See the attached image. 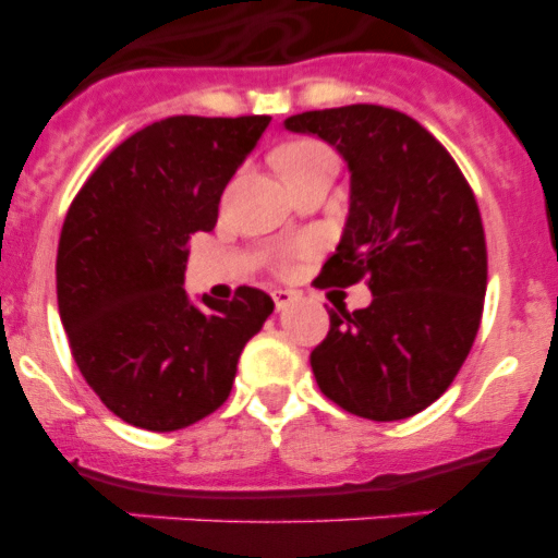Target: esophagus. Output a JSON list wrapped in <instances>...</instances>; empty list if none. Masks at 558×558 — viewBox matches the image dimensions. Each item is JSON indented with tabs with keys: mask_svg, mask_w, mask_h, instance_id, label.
<instances>
[{
	"mask_svg": "<svg viewBox=\"0 0 558 558\" xmlns=\"http://www.w3.org/2000/svg\"><path fill=\"white\" fill-rule=\"evenodd\" d=\"M274 304H276V310H284V307H290V304L295 302V293L293 290H284V288H276L274 293Z\"/></svg>",
	"mask_w": 558,
	"mask_h": 558,
	"instance_id": "esophagus-1",
	"label": "esophagus"
}]
</instances>
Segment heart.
<instances>
[{"mask_svg":"<svg viewBox=\"0 0 558 558\" xmlns=\"http://www.w3.org/2000/svg\"><path fill=\"white\" fill-rule=\"evenodd\" d=\"M276 159H279V167H282L284 175L307 170V167L335 165L332 153L324 145H318V142H293V145L282 147V150L276 153Z\"/></svg>","mask_w":558,"mask_h":558,"instance_id":"1","label":"heart"}]
</instances>
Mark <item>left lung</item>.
<instances>
[{
  "mask_svg": "<svg viewBox=\"0 0 558 558\" xmlns=\"http://www.w3.org/2000/svg\"><path fill=\"white\" fill-rule=\"evenodd\" d=\"M349 167V215L318 288L368 279L366 310L329 313L315 383L354 416L397 422L450 388L475 343L486 240L475 195L450 153L408 113L343 106L288 117Z\"/></svg>",
  "mask_w": 558,
  "mask_h": 558,
  "instance_id": "obj_1",
  "label": "left lung"
}]
</instances>
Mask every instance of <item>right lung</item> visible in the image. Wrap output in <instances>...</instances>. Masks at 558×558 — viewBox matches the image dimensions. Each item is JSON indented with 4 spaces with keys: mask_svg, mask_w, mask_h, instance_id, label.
I'll list each match as a JSON object with an SVG mask.
<instances>
[{
    "mask_svg": "<svg viewBox=\"0 0 558 558\" xmlns=\"http://www.w3.org/2000/svg\"><path fill=\"white\" fill-rule=\"evenodd\" d=\"M270 117H167L113 147L69 206L58 243V310L102 405L170 433L218 411L236 360L274 299L236 288L195 304L184 290L190 236L218 223L226 184Z\"/></svg>",
    "mask_w": 558,
    "mask_h": 558,
    "instance_id": "right-lung-1",
    "label": "right lung"
}]
</instances>
